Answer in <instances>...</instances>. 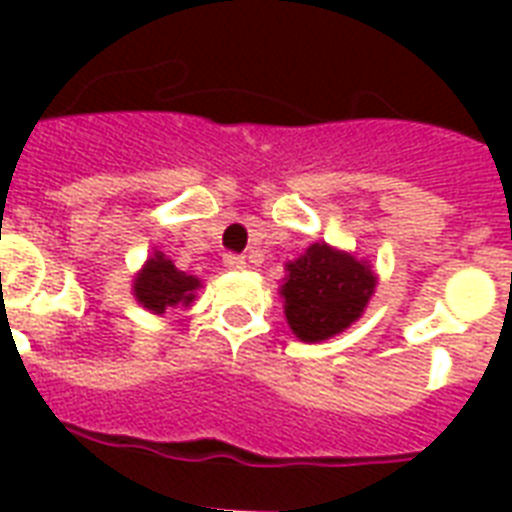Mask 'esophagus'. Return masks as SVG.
<instances>
[{
	"instance_id": "1",
	"label": "esophagus",
	"mask_w": 512,
	"mask_h": 512,
	"mask_svg": "<svg viewBox=\"0 0 512 512\" xmlns=\"http://www.w3.org/2000/svg\"><path fill=\"white\" fill-rule=\"evenodd\" d=\"M223 263L228 271H244V268H247V257L236 255V252H228V255L223 257Z\"/></svg>"
}]
</instances>
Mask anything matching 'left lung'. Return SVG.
Returning <instances> with one entry per match:
<instances>
[{"label": "left lung", "instance_id": "left-lung-1", "mask_svg": "<svg viewBox=\"0 0 512 512\" xmlns=\"http://www.w3.org/2000/svg\"><path fill=\"white\" fill-rule=\"evenodd\" d=\"M281 287L284 313L292 332L305 342L329 340L361 316L374 292V273L356 257L327 244H311Z\"/></svg>", "mask_w": 512, "mask_h": 512}]
</instances>
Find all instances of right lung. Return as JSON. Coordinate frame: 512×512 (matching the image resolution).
I'll use <instances>...</instances> for the list:
<instances>
[{"label": "right lung", "instance_id": "obj_1", "mask_svg": "<svg viewBox=\"0 0 512 512\" xmlns=\"http://www.w3.org/2000/svg\"><path fill=\"white\" fill-rule=\"evenodd\" d=\"M196 287H199V279L177 271L172 260H167L162 252H156L135 279V297L148 311L164 313L172 305L193 303Z\"/></svg>", "mask_w": 512, "mask_h": 512}]
</instances>
